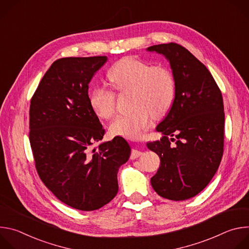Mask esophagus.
Segmentation results:
<instances>
[{"instance_id":"1","label":"esophagus","mask_w":249,"mask_h":249,"mask_svg":"<svg viewBox=\"0 0 249 249\" xmlns=\"http://www.w3.org/2000/svg\"><path fill=\"white\" fill-rule=\"evenodd\" d=\"M142 153L141 151H139V150H137V149H135V150H133L132 151V154H131V160H135V159H137V158H139L140 156H142Z\"/></svg>"}]
</instances>
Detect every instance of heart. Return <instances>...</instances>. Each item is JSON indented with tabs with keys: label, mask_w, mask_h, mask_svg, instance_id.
I'll return each instance as SVG.
<instances>
[{
	"label": "heart",
	"mask_w": 249,
	"mask_h": 249,
	"mask_svg": "<svg viewBox=\"0 0 249 249\" xmlns=\"http://www.w3.org/2000/svg\"><path fill=\"white\" fill-rule=\"evenodd\" d=\"M107 80L120 92H131L133 109L117 115L110 123L113 135L138 138L152 124V114H162L174 96V79L163 67H153L133 57L116 62L107 73ZM115 93L104 87H94L89 92V103L95 114L109 119L115 111Z\"/></svg>",
	"instance_id": "obj_1"
}]
</instances>
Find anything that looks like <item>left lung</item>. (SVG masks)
Here are the masks:
<instances>
[{"label":"left lung","instance_id":"left-lung-1","mask_svg":"<svg viewBox=\"0 0 249 249\" xmlns=\"http://www.w3.org/2000/svg\"><path fill=\"white\" fill-rule=\"evenodd\" d=\"M147 51L165 57L175 86L171 108L156 127L163 136L147 143L148 149L160 159L151 183L165 199L186 200L209 184L222 160L225 125L222 92L205 65L183 46L159 44Z\"/></svg>","mask_w":249,"mask_h":249}]
</instances>
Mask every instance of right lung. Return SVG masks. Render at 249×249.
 Returning a JSON list of instances; mask_svg holds the SVG:
<instances>
[{"mask_svg": "<svg viewBox=\"0 0 249 249\" xmlns=\"http://www.w3.org/2000/svg\"><path fill=\"white\" fill-rule=\"evenodd\" d=\"M106 62V56L56 60L30 102L29 142L40 179L81 211L97 210L116 196L118 170L131 155L119 136L91 147L104 129L90 106L89 84Z\"/></svg>", "mask_w": 249, "mask_h": 249, "instance_id": "obj_1", "label": "right lung"}]
</instances>
